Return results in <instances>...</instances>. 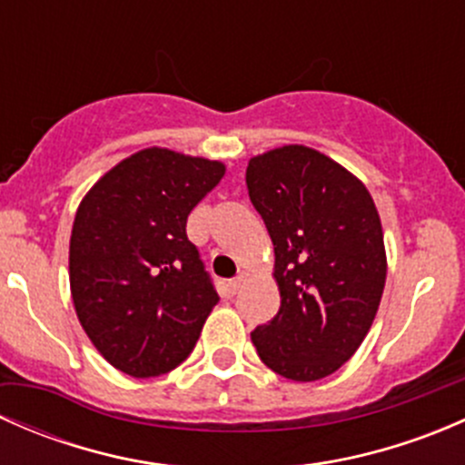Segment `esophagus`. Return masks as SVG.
Instances as JSON below:
<instances>
[{"mask_svg": "<svg viewBox=\"0 0 465 465\" xmlns=\"http://www.w3.org/2000/svg\"><path fill=\"white\" fill-rule=\"evenodd\" d=\"M245 281H247V272H241V274H238L236 279L229 281V288H232V292H238V290H241L242 285H245Z\"/></svg>", "mask_w": 465, "mask_h": 465, "instance_id": "34e87169", "label": "esophagus"}]
</instances>
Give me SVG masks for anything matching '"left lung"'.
<instances>
[{
    "label": "left lung",
    "instance_id": "1",
    "mask_svg": "<svg viewBox=\"0 0 465 465\" xmlns=\"http://www.w3.org/2000/svg\"><path fill=\"white\" fill-rule=\"evenodd\" d=\"M247 191L274 245L281 308L252 332L261 360L294 382L322 380L360 349L387 279L382 224L367 186L306 145L247 166Z\"/></svg>",
    "mask_w": 465,
    "mask_h": 465
}]
</instances>
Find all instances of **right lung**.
I'll list each match as a JSON object with an SVG mask.
<instances>
[{"mask_svg": "<svg viewBox=\"0 0 465 465\" xmlns=\"http://www.w3.org/2000/svg\"><path fill=\"white\" fill-rule=\"evenodd\" d=\"M223 175L220 162L145 148L107 171L78 206L74 306L98 353L128 376L154 378L184 362L220 302L186 218Z\"/></svg>", "mask_w": 465, "mask_h": 465, "instance_id": "1", "label": "right lung"}]
</instances>
